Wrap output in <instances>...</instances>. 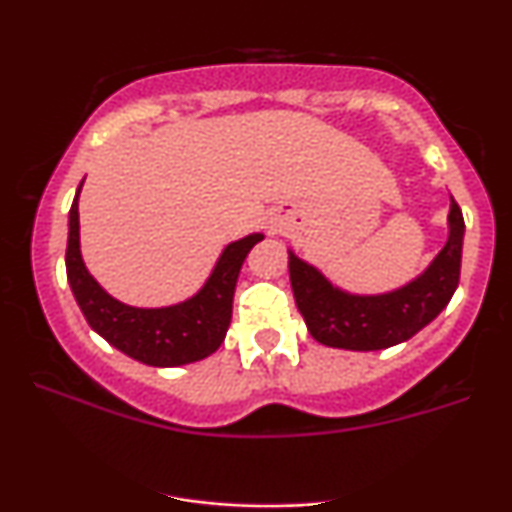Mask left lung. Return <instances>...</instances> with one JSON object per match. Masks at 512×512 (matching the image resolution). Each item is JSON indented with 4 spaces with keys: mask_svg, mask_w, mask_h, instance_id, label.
<instances>
[{
    "mask_svg": "<svg viewBox=\"0 0 512 512\" xmlns=\"http://www.w3.org/2000/svg\"><path fill=\"white\" fill-rule=\"evenodd\" d=\"M448 223V243L426 272L402 289L380 296H354L337 289L313 264L289 252L293 298L313 339L334 349L378 351L407 342L436 320L460 284L464 219L455 199L450 202Z\"/></svg>",
    "mask_w": 512,
    "mask_h": 512,
    "instance_id": "1",
    "label": "left lung"
}]
</instances>
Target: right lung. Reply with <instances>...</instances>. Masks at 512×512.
Listing matches in <instances>:
<instances>
[{"mask_svg": "<svg viewBox=\"0 0 512 512\" xmlns=\"http://www.w3.org/2000/svg\"><path fill=\"white\" fill-rule=\"evenodd\" d=\"M84 185V180H81ZM79 190L69 209L67 279L93 332L146 366L170 368L214 354L226 337L233 315V293L248 252L264 238L252 233L226 245L207 284L185 303L168 308H132L115 301L88 274L79 250Z\"/></svg>", "mask_w": 512, "mask_h": 512, "instance_id": "obj_1", "label": "right lung"}]
</instances>
